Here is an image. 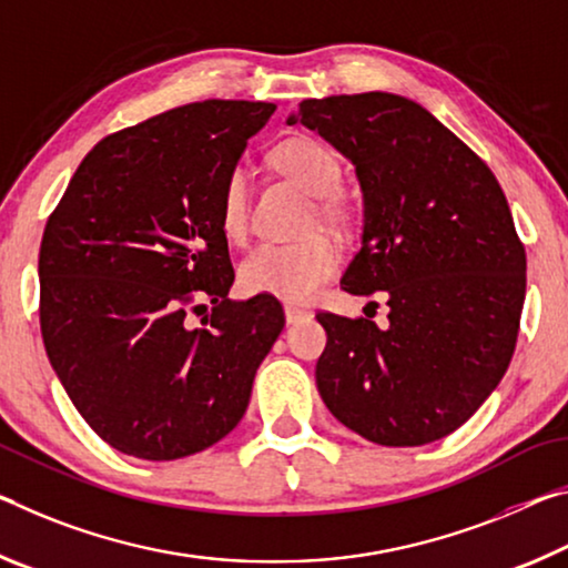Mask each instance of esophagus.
I'll use <instances>...</instances> for the list:
<instances>
[{
	"label": "esophagus",
	"mask_w": 568,
	"mask_h": 568,
	"mask_svg": "<svg viewBox=\"0 0 568 568\" xmlns=\"http://www.w3.org/2000/svg\"><path fill=\"white\" fill-rule=\"evenodd\" d=\"M284 317H286V324H296V322H302V320L310 317V312L300 310V306L286 304V306H284Z\"/></svg>",
	"instance_id": "esophagus-1"
}]
</instances>
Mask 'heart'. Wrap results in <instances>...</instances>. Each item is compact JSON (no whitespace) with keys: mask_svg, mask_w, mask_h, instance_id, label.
Instances as JSON below:
<instances>
[{"mask_svg":"<svg viewBox=\"0 0 568 568\" xmlns=\"http://www.w3.org/2000/svg\"><path fill=\"white\" fill-rule=\"evenodd\" d=\"M272 163L304 193L320 199L317 213L327 223H342L347 216L337 201L342 165L327 145L310 135L286 138L272 151ZM248 223V173L236 165L226 175L221 191V229L229 239H241ZM342 248L327 234H314L292 244H262L241 264V284L251 294H272L286 302H306L324 282L337 274Z\"/></svg>","mask_w":568,"mask_h":568,"instance_id":"heart-1","label":"heart"}]
</instances>
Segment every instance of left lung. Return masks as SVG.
<instances>
[{"instance_id":"1","label":"left lung","mask_w":568,"mask_h":568,"mask_svg":"<svg viewBox=\"0 0 568 568\" xmlns=\"http://www.w3.org/2000/svg\"><path fill=\"white\" fill-rule=\"evenodd\" d=\"M355 165L359 251L342 290L387 296V327L317 314V389L362 438L415 448L468 420L514 357L526 251L496 175L420 102L393 92L304 100L286 118Z\"/></svg>"}]
</instances>
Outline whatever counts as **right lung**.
Wrapping results in <instances>:
<instances>
[{
	"instance_id": "add662e5",
	"label": "right lung",
	"mask_w": 568,
	"mask_h": 568,
	"mask_svg": "<svg viewBox=\"0 0 568 568\" xmlns=\"http://www.w3.org/2000/svg\"><path fill=\"white\" fill-rule=\"evenodd\" d=\"M272 102L203 100L102 138L40 248V324L85 423L143 460L201 453L244 417L284 329L274 296L231 302L221 191ZM211 298L191 328L184 314Z\"/></svg>"
}]
</instances>
